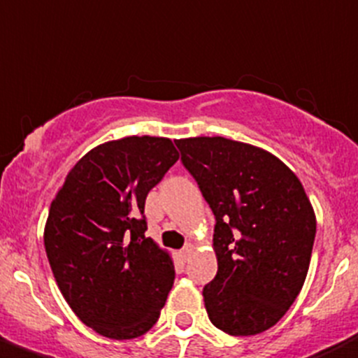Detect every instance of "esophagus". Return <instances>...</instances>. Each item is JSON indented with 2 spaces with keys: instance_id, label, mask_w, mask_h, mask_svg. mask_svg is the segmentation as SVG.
<instances>
[{
  "instance_id": "1",
  "label": "esophagus",
  "mask_w": 358,
  "mask_h": 358,
  "mask_svg": "<svg viewBox=\"0 0 358 358\" xmlns=\"http://www.w3.org/2000/svg\"><path fill=\"white\" fill-rule=\"evenodd\" d=\"M194 250H195V244L194 243H188L185 246V248L181 250V255H182V259H188L192 255V253H194Z\"/></svg>"
}]
</instances>
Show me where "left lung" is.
<instances>
[{
    "label": "left lung",
    "instance_id": "left-lung-1",
    "mask_svg": "<svg viewBox=\"0 0 358 358\" xmlns=\"http://www.w3.org/2000/svg\"><path fill=\"white\" fill-rule=\"evenodd\" d=\"M176 145L215 215L217 275L203 289L210 320L235 337L266 331L310 268L317 219L304 186L279 157L248 143L201 136Z\"/></svg>",
    "mask_w": 358,
    "mask_h": 358
}]
</instances>
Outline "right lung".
Returning a JSON list of instances; mask_svg holds the SVG:
<instances>
[{"label": "right lung", "mask_w": 358, "mask_h": 358, "mask_svg": "<svg viewBox=\"0 0 358 358\" xmlns=\"http://www.w3.org/2000/svg\"><path fill=\"white\" fill-rule=\"evenodd\" d=\"M179 159L172 139L128 136L79 159L43 231L52 273L76 315L103 337H141L172 289V255L146 237L145 199Z\"/></svg>", "instance_id": "add662e5"}]
</instances>
